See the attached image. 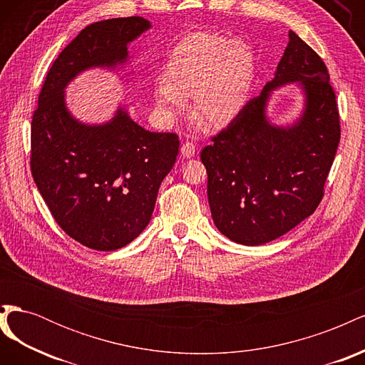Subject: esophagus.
<instances>
[{"label":"esophagus","mask_w":365,"mask_h":365,"mask_svg":"<svg viewBox=\"0 0 365 365\" xmlns=\"http://www.w3.org/2000/svg\"><path fill=\"white\" fill-rule=\"evenodd\" d=\"M181 153H182V157H184V158H190V157H193V155H195V145H193V143H190V141H185L184 145L181 146Z\"/></svg>","instance_id":"obj_1"}]
</instances>
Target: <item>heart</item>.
I'll return each mask as SVG.
<instances>
[{
    "label": "heart",
    "instance_id": "heart-1",
    "mask_svg": "<svg viewBox=\"0 0 365 365\" xmlns=\"http://www.w3.org/2000/svg\"><path fill=\"white\" fill-rule=\"evenodd\" d=\"M254 76V54L244 41L195 33L172 50L165 77L155 85L161 115L172 121L193 96V114L207 128H219L244 108Z\"/></svg>",
    "mask_w": 365,
    "mask_h": 365
}]
</instances>
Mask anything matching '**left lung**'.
I'll return each mask as SVG.
<instances>
[{"instance_id": "1", "label": "left lung", "mask_w": 365, "mask_h": 365, "mask_svg": "<svg viewBox=\"0 0 365 365\" xmlns=\"http://www.w3.org/2000/svg\"><path fill=\"white\" fill-rule=\"evenodd\" d=\"M323 59L289 31L274 79L201 150L207 195L217 230L240 245H262L311 216L341 138L336 97ZM298 81L307 101L291 127L266 117L270 93Z\"/></svg>"}]
</instances>
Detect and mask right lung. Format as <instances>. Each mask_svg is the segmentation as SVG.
Returning <instances> with one entry per match:
<instances>
[{
  "label": "right lung",
  "mask_w": 365,
  "mask_h": 365,
  "mask_svg": "<svg viewBox=\"0 0 365 365\" xmlns=\"http://www.w3.org/2000/svg\"><path fill=\"white\" fill-rule=\"evenodd\" d=\"M149 27L141 16L85 27L53 62L31 118L38 190L65 233L97 251L125 247L146 228L180 138L146 130L123 108L105 125L81 123L65 106L63 90L88 68L126 62L128 43Z\"/></svg>",
  "instance_id": "right-lung-1"
}]
</instances>
